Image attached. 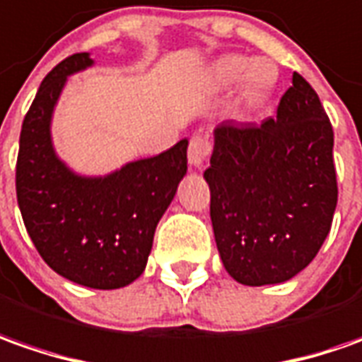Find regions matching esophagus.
<instances>
[{"instance_id": "esophagus-1", "label": "esophagus", "mask_w": 362, "mask_h": 362, "mask_svg": "<svg viewBox=\"0 0 362 362\" xmlns=\"http://www.w3.org/2000/svg\"><path fill=\"white\" fill-rule=\"evenodd\" d=\"M210 150H212V142L208 140V136L196 134L190 140V146H188V162H190V166H194V168L204 166V162L210 156Z\"/></svg>"}]
</instances>
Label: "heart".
I'll return each mask as SVG.
<instances>
[{
    "instance_id": "1",
    "label": "heart",
    "mask_w": 362,
    "mask_h": 362,
    "mask_svg": "<svg viewBox=\"0 0 362 362\" xmlns=\"http://www.w3.org/2000/svg\"><path fill=\"white\" fill-rule=\"evenodd\" d=\"M212 80L218 88H232L240 83V92L246 102H260L272 94L281 81V69L267 57L230 56L220 57L212 68Z\"/></svg>"
}]
</instances>
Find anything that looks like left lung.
Returning <instances> with one entry per match:
<instances>
[{
    "instance_id": "left-lung-1",
    "label": "left lung",
    "mask_w": 362,
    "mask_h": 362,
    "mask_svg": "<svg viewBox=\"0 0 362 362\" xmlns=\"http://www.w3.org/2000/svg\"><path fill=\"white\" fill-rule=\"evenodd\" d=\"M332 144L329 116L296 71L274 118L214 128L204 178L216 246L234 281L281 284L313 262L339 196Z\"/></svg>"
}]
</instances>
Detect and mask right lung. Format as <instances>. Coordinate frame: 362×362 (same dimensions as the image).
Listing matches in <instances>:
<instances>
[{"label":"right lung","instance_id":"add662e5","mask_svg":"<svg viewBox=\"0 0 362 362\" xmlns=\"http://www.w3.org/2000/svg\"><path fill=\"white\" fill-rule=\"evenodd\" d=\"M92 66L90 54H76L44 78L19 134L16 188L47 267L81 286L112 291L144 272L158 222L186 176L188 140L106 176L74 172L54 148L52 118L69 76Z\"/></svg>","mask_w":362,"mask_h":362}]
</instances>
